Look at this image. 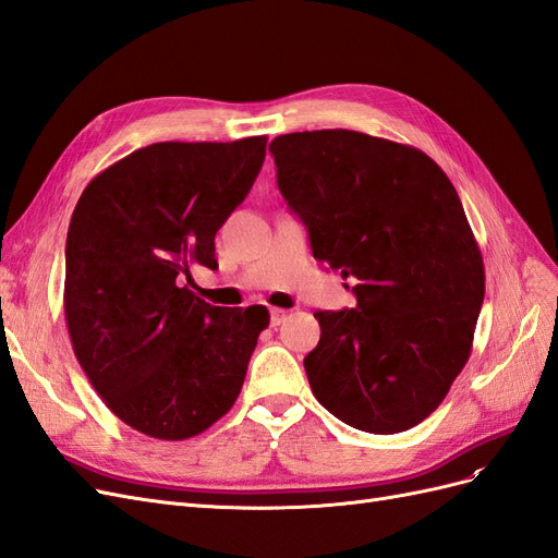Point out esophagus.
Returning <instances> with one entry per match:
<instances>
[{"label":"esophagus","instance_id":"1","mask_svg":"<svg viewBox=\"0 0 558 558\" xmlns=\"http://www.w3.org/2000/svg\"><path fill=\"white\" fill-rule=\"evenodd\" d=\"M286 316H289V312H286V310H272V312H269V324L277 328V326L283 324Z\"/></svg>","mask_w":558,"mask_h":558}]
</instances>
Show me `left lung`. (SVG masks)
I'll return each instance as SVG.
<instances>
[{"label":"left lung","mask_w":558,"mask_h":558,"mask_svg":"<svg viewBox=\"0 0 558 558\" xmlns=\"http://www.w3.org/2000/svg\"><path fill=\"white\" fill-rule=\"evenodd\" d=\"M269 154L314 258L359 281L356 307L314 314L316 400L365 433L414 428L461 375L484 302L459 193L424 150L353 130L279 134Z\"/></svg>","instance_id":"left-lung-1"}]
</instances>
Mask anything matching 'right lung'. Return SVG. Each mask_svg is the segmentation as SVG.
<instances>
[{"label": "right lung", "mask_w": 558, "mask_h": 558, "mask_svg": "<svg viewBox=\"0 0 558 558\" xmlns=\"http://www.w3.org/2000/svg\"><path fill=\"white\" fill-rule=\"evenodd\" d=\"M267 137L160 142L99 172L66 232L64 318L107 408L156 440L205 433L238 400L263 305L211 307L191 267L216 269L214 238L248 195Z\"/></svg>", "instance_id": "right-lung-1"}]
</instances>
